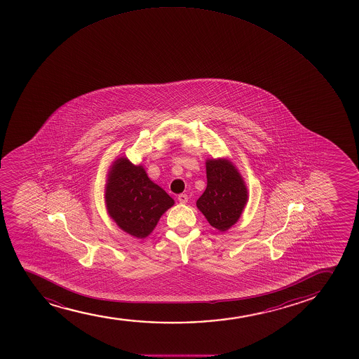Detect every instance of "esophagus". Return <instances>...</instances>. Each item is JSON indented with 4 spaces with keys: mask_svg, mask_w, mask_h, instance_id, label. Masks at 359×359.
<instances>
[{
    "mask_svg": "<svg viewBox=\"0 0 359 359\" xmlns=\"http://www.w3.org/2000/svg\"><path fill=\"white\" fill-rule=\"evenodd\" d=\"M177 201L182 203V204H186L187 201H189V196H187V194H179V196H177Z\"/></svg>",
    "mask_w": 359,
    "mask_h": 359,
    "instance_id": "1",
    "label": "esophagus"
}]
</instances>
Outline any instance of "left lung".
Here are the masks:
<instances>
[{"mask_svg":"<svg viewBox=\"0 0 359 359\" xmlns=\"http://www.w3.org/2000/svg\"><path fill=\"white\" fill-rule=\"evenodd\" d=\"M205 165L208 185L197 208L210 226L223 233L241 217L248 201L246 182L228 158H208Z\"/></svg>","mask_w":359,"mask_h":359,"instance_id":"8db88e82","label":"left lung"}]
</instances>
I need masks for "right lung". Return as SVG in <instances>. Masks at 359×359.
Listing matches in <instances>:
<instances>
[{
  "mask_svg": "<svg viewBox=\"0 0 359 359\" xmlns=\"http://www.w3.org/2000/svg\"><path fill=\"white\" fill-rule=\"evenodd\" d=\"M107 214L121 230L144 238L155 229L174 199L150 180L143 165L121 156L109 167L105 186Z\"/></svg>",
  "mask_w": 359,
  "mask_h": 359,
  "instance_id": "1",
  "label": "right lung"
}]
</instances>
